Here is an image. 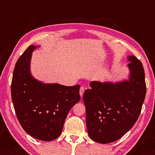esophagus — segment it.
<instances>
[{
    "instance_id": "34e87169",
    "label": "esophagus",
    "mask_w": 155,
    "mask_h": 155,
    "mask_svg": "<svg viewBox=\"0 0 155 155\" xmlns=\"http://www.w3.org/2000/svg\"><path fill=\"white\" fill-rule=\"evenodd\" d=\"M84 87L83 86L80 87V97H82L83 96V94H84Z\"/></svg>"
}]
</instances>
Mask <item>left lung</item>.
<instances>
[{"mask_svg":"<svg viewBox=\"0 0 155 155\" xmlns=\"http://www.w3.org/2000/svg\"><path fill=\"white\" fill-rule=\"evenodd\" d=\"M128 78L115 82L91 81L84 91L86 124L90 137L110 143L132 128L140 114L146 94L143 64L134 56H127Z\"/></svg>","mask_w":155,"mask_h":155,"instance_id":"1","label":"left lung"}]
</instances>
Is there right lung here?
<instances>
[{"instance_id":"add662e5","label":"right lung","mask_w":155,"mask_h":155,"mask_svg":"<svg viewBox=\"0 0 155 155\" xmlns=\"http://www.w3.org/2000/svg\"><path fill=\"white\" fill-rule=\"evenodd\" d=\"M31 45L17 61L12 75L11 95L22 128L34 138L51 141L60 136L68 114L80 99V85L45 83L31 73Z\"/></svg>"}]
</instances>
